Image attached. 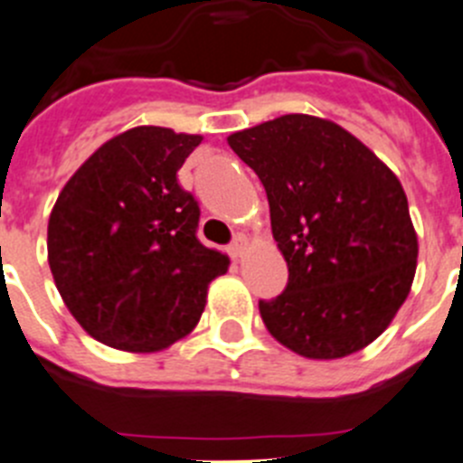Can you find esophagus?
Listing matches in <instances>:
<instances>
[{
    "instance_id": "esophagus-1",
    "label": "esophagus",
    "mask_w": 463,
    "mask_h": 463,
    "mask_svg": "<svg viewBox=\"0 0 463 463\" xmlns=\"http://www.w3.org/2000/svg\"><path fill=\"white\" fill-rule=\"evenodd\" d=\"M246 246H249V240H246V235H237L235 241L228 246V253H231L232 260H240L241 255L246 253Z\"/></svg>"
}]
</instances>
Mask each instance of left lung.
<instances>
[{
	"label": "left lung",
	"mask_w": 463,
	"mask_h": 463,
	"mask_svg": "<svg viewBox=\"0 0 463 463\" xmlns=\"http://www.w3.org/2000/svg\"><path fill=\"white\" fill-rule=\"evenodd\" d=\"M267 190L289 280L260 300L267 330L307 360L378 339L410 296L419 240L396 174L330 119L282 115L228 136Z\"/></svg>",
	"instance_id": "1"
}]
</instances>
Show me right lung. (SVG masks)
Here are the masks:
<instances>
[{"label":"right lung","mask_w":463,"mask_h":463,"mask_svg":"<svg viewBox=\"0 0 463 463\" xmlns=\"http://www.w3.org/2000/svg\"><path fill=\"white\" fill-rule=\"evenodd\" d=\"M201 136L136 127L99 146L49 214L47 258L62 303L101 344L163 351L190 335L228 255L196 237L199 203L176 172Z\"/></svg>","instance_id":"1"}]
</instances>
